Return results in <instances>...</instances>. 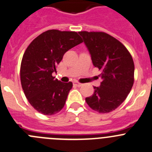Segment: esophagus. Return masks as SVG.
<instances>
[{
	"mask_svg": "<svg viewBox=\"0 0 152 152\" xmlns=\"http://www.w3.org/2000/svg\"><path fill=\"white\" fill-rule=\"evenodd\" d=\"M74 85H76V87H81L82 85V84L79 83V82H74Z\"/></svg>",
	"mask_w": 152,
	"mask_h": 152,
	"instance_id": "esophagus-1",
	"label": "esophagus"
}]
</instances>
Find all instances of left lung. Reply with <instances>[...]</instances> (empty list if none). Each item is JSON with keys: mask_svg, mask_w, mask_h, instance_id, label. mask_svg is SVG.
I'll return each mask as SVG.
<instances>
[{"mask_svg": "<svg viewBox=\"0 0 152 152\" xmlns=\"http://www.w3.org/2000/svg\"><path fill=\"white\" fill-rule=\"evenodd\" d=\"M94 67L102 70V81L94 93L85 98L90 107L100 113L115 110L124 102L134 84V64L126 47L103 32L82 31Z\"/></svg>", "mask_w": 152, "mask_h": 152, "instance_id": "1", "label": "left lung"}]
</instances>
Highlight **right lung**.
I'll return each mask as SVG.
<instances>
[{
    "mask_svg": "<svg viewBox=\"0 0 152 152\" xmlns=\"http://www.w3.org/2000/svg\"><path fill=\"white\" fill-rule=\"evenodd\" d=\"M76 32L50 29L36 37L28 46L20 64V82L31 105L45 115H53L65 104L73 83L52 76L67 51L81 44Z\"/></svg>",
    "mask_w": 152,
    "mask_h": 152,
    "instance_id": "1",
    "label": "right lung"
}]
</instances>
